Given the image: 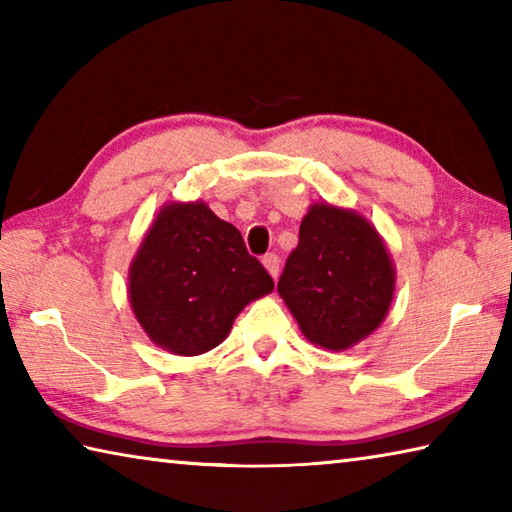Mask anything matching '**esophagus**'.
Instances as JSON below:
<instances>
[{"mask_svg":"<svg viewBox=\"0 0 512 512\" xmlns=\"http://www.w3.org/2000/svg\"><path fill=\"white\" fill-rule=\"evenodd\" d=\"M262 264L268 273H271V277H277V273H280V257H277L275 253H268L262 257Z\"/></svg>","mask_w":512,"mask_h":512,"instance_id":"obj_1","label":"esophagus"}]
</instances>
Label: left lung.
Segmentation results:
<instances>
[{
  "mask_svg": "<svg viewBox=\"0 0 512 512\" xmlns=\"http://www.w3.org/2000/svg\"><path fill=\"white\" fill-rule=\"evenodd\" d=\"M393 291V259L375 225L354 210L311 205L277 282L300 332L320 348L348 350L381 325Z\"/></svg>",
  "mask_w": 512,
  "mask_h": 512,
  "instance_id": "1",
  "label": "left lung"
}]
</instances>
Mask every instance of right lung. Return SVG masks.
I'll list each match as a JSON object with an SVG mask.
<instances>
[{"instance_id":"1","label":"right lung","mask_w":512,"mask_h":512,"mask_svg":"<svg viewBox=\"0 0 512 512\" xmlns=\"http://www.w3.org/2000/svg\"><path fill=\"white\" fill-rule=\"evenodd\" d=\"M273 277L248 255L241 232L203 201L169 203L155 216L128 271V300L146 336L180 357L223 343Z\"/></svg>"}]
</instances>
